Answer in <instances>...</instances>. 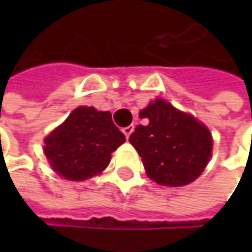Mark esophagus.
Instances as JSON below:
<instances>
[{"instance_id":"esophagus-1","label":"esophagus","mask_w":252,"mask_h":252,"mask_svg":"<svg viewBox=\"0 0 252 252\" xmlns=\"http://www.w3.org/2000/svg\"><path fill=\"white\" fill-rule=\"evenodd\" d=\"M133 129H134V126H133V125H130V126H127V127H125V129H123V133H125L126 139H129V136L131 134Z\"/></svg>"}]
</instances>
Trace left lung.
Wrapping results in <instances>:
<instances>
[{
	"instance_id": "1",
	"label": "left lung",
	"mask_w": 252,
	"mask_h": 252,
	"mask_svg": "<svg viewBox=\"0 0 252 252\" xmlns=\"http://www.w3.org/2000/svg\"><path fill=\"white\" fill-rule=\"evenodd\" d=\"M129 141L143 160L147 175L165 187H184L198 178L212 154L210 131L196 119L157 99L140 112Z\"/></svg>"
}]
</instances>
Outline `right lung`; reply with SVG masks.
Instances as JSON below:
<instances>
[{
  "label": "right lung",
  "instance_id": "right-lung-1",
  "mask_svg": "<svg viewBox=\"0 0 252 252\" xmlns=\"http://www.w3.org/2000/svg\"><path fill=\"white\" fill-rule=\"evenodd\" d=\"M125 140L111 112L80 106L44 140V154L57 174L84 181L106 168L111 154Z\"/></svg>",
  "mask_w": 252,
  "mask_h": 252
}]
</instances>
